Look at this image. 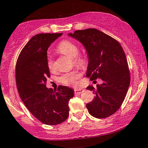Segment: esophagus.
Listing matches in <instances>:
<instances>
[{"label": "esophagus", "mask_w": 148, "mask_h": 148, "mask_svg": "<svg viewBox=\"0 0 148 148\" xmlns=\"http://www.w3.org/2000/svg\"><path fill=\"white\" fill-rule=\"evenodd\" d=\"M82 92H84V90L83 89H74V93H75V94H81Z\"/></svg>", "instance_id": "34e87169"}]
</instances>
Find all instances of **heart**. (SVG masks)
<instances>
[{
  "mask_svg": "<svg viewBox=\"0 0 148 148\" xmlns=\"http://www.w3.org/2000/svg\"><path fill=\"white\" fill-rule=\"evenodd\" d=\"M58 50L61 53L72 58L73 62L75 65L81 67L86 65V58L84 56L78 54L79 47L74 42L69 41V40H64L59 45ZM47 66L50 70H53L54 69V61L51 56H48L47 58ZM81 76V74L79 69H74L72 72L62 74L59 78V81L65 86H75L78 84V81Z\"/></svg>",
  "mask_w": 148,
  "mask_h": 148,
  "instance_id": "1",
  "label": "heart"
}]
</instances>
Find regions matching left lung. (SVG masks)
Here are the masks:
<instances>
[{
  "label": "left lung",
  "mask_w": 148,
  "mask_h": 148,
  "mask_svg": "<svg viewBox=\"0 0 148 148\" xmlns=\"http://www.w3.org/2000/svg\"><path fill=\"white\" fill-rule=\"evenodd\" d=\"M69 35L81 42L87 51L89 62L86 76L90 81H103L96 88H87L95 93V99L86 104L88 112L97 118L113 115L121 106L130 84L123 49L116 40L95 28L76 30Z\"/></svg>",
  "instance_id": "1"
}]
</instances>
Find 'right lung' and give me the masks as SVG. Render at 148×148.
Wrapping results in <instances>:
<instances>
[{"mask_svg": "<svg viewBox=\"0 0 148 148\" xmlns=\"http://www.w3.org/2000/svg\"><path fill=\"white\" fill-rule=\"evenodd\" d=\"M62 33H41L32 37L18 56L16 83L18 94L28 111L42 123L56 125L69 116V101L74 97L72 88L59 86L57 90L47 88L50 77L47 49Z\"/></svg>", "mask_w": 148, "mask_h": 148, "instance_id": "right-lung-1", "label": "right lung"}]
</instances>
